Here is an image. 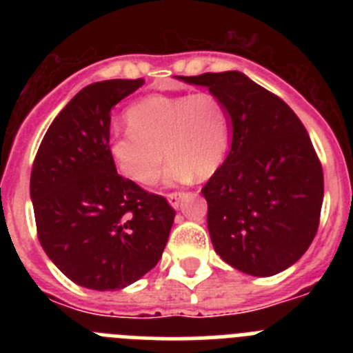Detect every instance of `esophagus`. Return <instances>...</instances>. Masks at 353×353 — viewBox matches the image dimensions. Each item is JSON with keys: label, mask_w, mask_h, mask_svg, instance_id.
I'll return each instance as SVG.
<instances>
[{"label": "esophagus", "mask_w": 353, "mask_h": 353, "mask_svg": "<svg viewBox=\"0 0 353 353\" xmlns=\"http://www.w3.org/2000/svg\"><path fill=\"white\" fill-rule=\"evenodd\" d=\"M183 198V192H170V194H168V201H170V205L171 207H179L180 205V199Z\"/></svg>", "instance_id": "esophagus-1"}]
</instances>
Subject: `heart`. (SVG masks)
<instances>
[{
  "instance_id": "b5f03b06",
  "label": "heart",
  "mask_w": 353,
  "mask_h": 353,
  "mask_svg": "<svg viewBox=\"0 0 353 353\" xmlns=\"http://www.w3.org/2000/svg\"><path fill=\"white\" fill-rule=\"evenodd\" d=\"M129 129L109 139V159L125 179L150 187L170 159L168 179H207L217 171L230 143V117L219 97L148 95L125 111Z\"/></svg>"
}]
</instances>
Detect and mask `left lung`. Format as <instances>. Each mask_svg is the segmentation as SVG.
Returning a JSON list of instances; mask_svg holds the SVG:
<instances>
[{
    "instance_id": "1",
    "label": "left lung",
    "mask_w": 353,
    "mask_h": 353,
    "mask_svg": "<svg viewBox=\"0 0 353 353\" xmlns=\"http://www.w3.org/2000/svg\"><path fill=\"white\" fill-rule=\"evenodd\" d=\"M219 97L232 150L201 189L215 252L251 276H274L307 251L318 232L323 171L310 134L276 93L242 72L182 76Z\"/></svg>"
}]
</instances>
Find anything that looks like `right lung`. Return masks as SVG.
I'll list each match as a JSON object with an SVG mask.
<instances>
[{"instance_id":"1","label":"right lung","mask_w":353,"mask_h":353,"mask_svg":"<svg viewBox=\"0 0 353 353\" xmlns=\"http://www.w3.org/2000/svg\"><path fill=\"white\" fill-rule=\"evenodd\" d=\"M143 79L81 90L52 120L33 161L37 235L52 263L90 290H120L161 260L174 210L164 196L118 174L109 159L111 109Z\"/></svg>"}]
</instances>
